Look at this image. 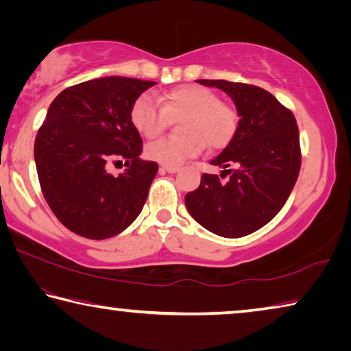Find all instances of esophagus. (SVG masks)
Wrapping results in <instances>:
<instances>
[{"label": "esophagus", "mask_w": 351, "mask_h": 351, "mask_svg": "<svg viewBox=\"0 0 351 351\" xmlns=\"http://www.w3.org/2000/svg\"><path fill=\"white\" fill-rule=\"evenodd\" d=\"M159 170L167 171V173H176V171L180 170V167H178V165H161Z\"/></svg>", "instance_id": "1"}]
</instances>
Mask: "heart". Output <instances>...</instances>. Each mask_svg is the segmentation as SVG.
Instances as JSON below:
<instances>
[{"label":"heart","instance_id":"b5f03b06","mask_svg":"<svg viewBox=\"0 0 351 351\" xmlns=\"http://www.w3.org/2000/svg\"><path fill=\"white\" fill-rule=\"evenodd\" d=\"M180 138H162L145 147L148 159L162 165H180L210 148H224L239 130V112L221 102L215 91L199 85H184L169 91L161 105L150 94H142L130 110V121L141 136L156 138L170 119H181Z\"/></svg>","mask_w":351,"mask_h":351}]
</instances>
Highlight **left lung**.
Segmentation results:
<instances>
[{"label":"left lung","mask_w":351,"mask_h":351,"mask_svg":"<svg viewBox=\"0 0 351 351\" xmlns=\"http://www.w3.org/2000/svg\"><path fill=\"white\" fill-rule=\"evenodd\" d=\"M229 94L239 112L235 138L210 164L229 180L204 173L186 195L190 215L210 232L240 239L269 223L287 203L300 170L299 128L291 110L263 88L228 80H197Z\"/></svg>","instance_id":"left-lung-1"}]
</instances>
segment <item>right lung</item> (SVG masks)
<instances>
[{"mask_svg":"<svg viewBox=\"0 0 351 351\" xmlns=\"http://www.w3.org/2000/svg\"><path fill=\"white\" fill-rule=\"evenodd\" d=\"M153 85L111 75L69 86L52 100L34 156L46 203L71 232L105 240L141 213L158 164L139 158L142 139L130 110ZM121 158L128 169L112 177L106 162Z\"/></svg>","mask_w":351,"mask_h":351,"instance_id":"obj_1","label":"right lung"}]
</instances>
